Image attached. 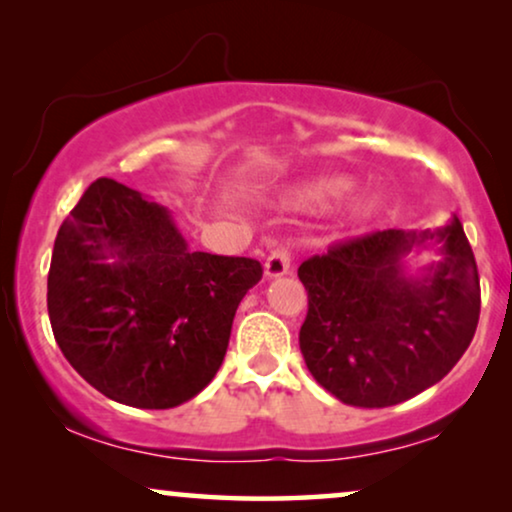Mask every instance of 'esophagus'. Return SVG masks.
Masks as SVG:
<instances>
[{
    "label": "esophagus",
    "instance_id": "34e87169",
    "mask_svg": "<svg viewBox=\"0 0 512 512\" xmlns=\"http://www.w3.org/2000/svg\"><path fill=\"white\" fill-rule=\"evenodd\" d=\"M290 252L288 248H283V245H278L269 252L267 262H264V276L267 278H278V276H286L290 271Z\"/></svg>",
    "mask_w": 512,
    "mask_h": 512
}]
</instances>
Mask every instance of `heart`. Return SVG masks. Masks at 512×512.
<instances>
[{"label":"heart","instance_id":"1","mask_svg":"<svg viewBox=\"0 0 512 512\" xmlns=\"http://www.w3.org/2000/svg\"><path fill=\"white\" fill-rule=\"evenodd\" d=\"M357 189L354 179L349 177H319L302 184L300 189L295 191V198L300 203H314V205H331L340 203V200L349 198ZM378 208V200L375 198H361L352 205V217L354 219H368Z\"/></svg>","mask_w":512,"mask_h":512}]
</instances>
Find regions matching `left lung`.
Listing matches in <instances>:
<instances>
[{"label":"left lung","mask_w":512,"mask_h":512,"mask_svg":"<svg viewBox=\"0 0 512 512\" xmlns=\"http://www.w3.org/2000/svg\"><path fill=\"white\" fill-rule=\"evenodd\" d=\"M443 260L408 274V257ZM309 297L300 349L309 373L342 404L385 409L444 378L480 321V276L463 224L385 229L300 264Z\"/></svg>","instance_id":"obj_1"}]
</instances>
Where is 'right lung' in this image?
<instances>
[{"instance_id":"add662e5","label":"right lung","mask_w":512,"mask_h":512,"mask_svg":"<svg viewBox=\"0 0 512 512\" xmlns=\"http://www.w3.org/2000/svg\"><path fill=\"white\" fill-rule=\"evenodd\" d=\"M260 278L250 257L193 252L170 210L103 177L58 229L51 331L108 399L174 409L215 378L238 304Z\"/></svg>"}]
</instances>
